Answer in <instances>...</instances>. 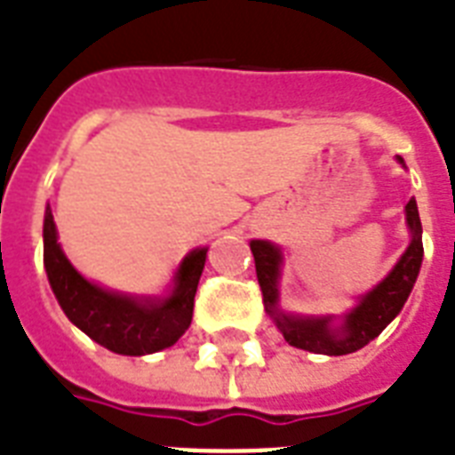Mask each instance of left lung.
<instances>
[{
  "label": "left lung",
  "instance_id": "obj_1",
  "mask_svg": "<svg viewBox=\"0 0 455 455\" xmlns=\"http://www.w3.org/2000/svg\"><path fill=\"white\" fill-rule=\"evenodd\" d=\"M399 163L403 160L399 157ZM406 224L411 228V243L395 269L366 292L349 314L339 318L332 316H291L278 309V276H281V250L269 241H252L250 250L255 257L257 281L262 288L264 309L274 318L278 331L283 332L288 345L307 349L314 354L342 356L366 347L371 339L380 335L392 318L402 311L403 302L409 299L418 271L423 264V224L418 217L416 200L411 198L406 205Z\"/></svg>",
  "mask_w": 455,
  "mask_h": 455
}]
</instances>
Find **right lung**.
I'll use <instances>...</instances> for the list:
<instances>
[{
	"mask_svg": "<svg viewBox=\"0 0 455 455\" xmlns=\"http://www.w3.org/2000/svg\"><path fill=\"white\" fill-rule=\"evenodd\" d=\"M207 248L193 250L179 264L174 288L164 299L127 298L89 283L68 262L59 243L52 207L44 212V269L60 309L82 332L124 356H144L172 347L191 325L193 298L205 267Z\"/></svg>",
	"mask_w": 455,
	"mask_h": 455,
	"instance_id": "right-lung-1",
	"label": "right lung"
}]
</instances>
